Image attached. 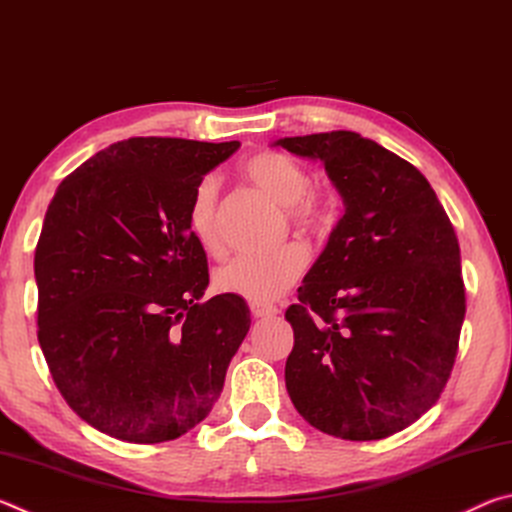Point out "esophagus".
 <instances>
[{"mask_svg": "<svg viewBox=\"0 0 512 512\" xmlns=\"http://www.w3.org/2000/svg\"><path fill=\"white\" fill-rule=\"evenodd\" d=\"M250 314L255 318H271L277 314L275 305H264V302H250Z\"/></svg>", "mask_w": 512, "mask_h": 512, "instance_id": "obj_1", "label": "esophagus"}]
</instances>
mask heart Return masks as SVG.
<instances>
[{
	"label": "heart",
	"mask_w": 512,
	"mask_h": 512,
	"mask_svg": "<svg viewBox=\"0 0 512 512\" xmlns=\"http://www.w3.org/2000/svg\"><path fill=\"white\" fill-rule=\"evenodd\" d=\"M244 176L259 192L277 205L287 207L293 225L305 232H318L327 225V210L318 196L309 194V171L284 153L262 151L244 162ZM216 198L219 185L212 176L196 185L189 203V230L203 250L221 253V235L216 228ZM307 253L298 244H287L273 253L239 255L216 271V289L250 302H271L282 296L305 271Z\"/></svg>",
	"instance_id": "obj_1"
}]
</instances>
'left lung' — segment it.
<instances>
[{"label": "left lung", "instance_id": "1", "mask_svg": "<svg viewBox=\"0 0 512 512\" xmlns=\"http://www.w3.org/2000/svg\"><path fill=\"white\" fill-rule=\"evenodd\" d=\"M273 146L323 162L345 207L284 314L291 402L329 436H393L438 402L454 366L465 318L456 232L427 178L359 133Z\"/></svg>", "mask_w": 512, "mask_h": 512}]
</instances>
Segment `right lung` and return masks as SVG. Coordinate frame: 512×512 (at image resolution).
Returning a JSON list of instances; mask_svg holds the SVG:
<instances>
[{
    "mask_svg": "<svg viewBox=\"0 0 512 512\" xmlns=\"http://www.w3.org/2000/svg\"><path fill=\"white\" fill-rule=\"evenodd\" d=\"M239 142L131 137L58 185L36 246L38 341L60 395L126 443L183 436L219 400L250 329L189 230L205 173Z\"/></svg>",
    "mask_w": 512,
    "mask_h": 512,
    "instance_id": "right-lung-1",
    "label": "right lung"
}]
</instances>
